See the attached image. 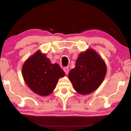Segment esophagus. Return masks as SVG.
<instances>
[{
	"label": "esophagus",
	"instance_id": "34e87169",
	"mask_svg": "<svg viewBox=\"0 0 131 131\" xmlns=\"http://www.w3.org/2000/svg\"><path fill=\"white\" fill-rule=\"evenodd\" d=\"M63 70H64V73H65L66 74H68V73H69V68H68V67L64 68Z\"/></svg>",
	"mask_w": 131,
	"mask_h": 131
}]
</instances>
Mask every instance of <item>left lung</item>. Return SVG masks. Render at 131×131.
I'll return each mask as SVG.
<instances>
[{"label": "left lung", "instance_id": "left-lung-1", "mask_svg": "<svg viewBox=\"0 0 131 131\" xmlns=\"http://www.w3.org/2000/svg\"><path fill=\"white\" fill-rule=\"evenodd\" d=\"M106 73V65L103 58L92 49L79 54L74 68L68 78L73 88L81 95H87L98 89Z\"/></svg>", "mask_w": 131, "mask_h": 131}]
</instances>
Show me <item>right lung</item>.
Segmentation results:
<instances>
[{"label": "right lung", "mask_w": 131, "mask_h": 131, "mask_svg": "<svg viewBox=\"0 0 131 131\" xmlns=\"http://www.w3.org/2000/svg\"><path fill=\"white\" fill-rule=\"evenodd\" d=\"M24 81L33 92L48 96L56 88L59 78L65 73L57 63H51L45 53L38 50L29 57L22 67Z\"/></svg>", "instance_id": "right-lung-1"}]
</instances>
